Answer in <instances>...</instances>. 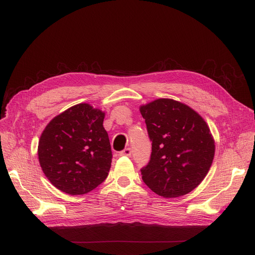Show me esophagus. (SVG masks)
I'll use <instances>...</instances> for the list:
<instances>
[{"label":"esophagus","instance_id":"obj_1","mask_svg":"<svg viewBox=\"0 0 255 255\" xmlns=\"http://www.w3.org/2000/svg\"><path fill=\"white\" fill-rule=\"evenodd\" d=\"M131 153H132V150H131V148H125L124 150H122V151L120 152V155L131 156Z\"/></svg>","mask_w":255,"mask_h":255}]
</instances>
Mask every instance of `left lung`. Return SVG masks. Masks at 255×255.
I'll return each mask as SVG.
<instances>
[{
  "label": "left lung",
  "instance_id": "left-lung-1",
  "mask_svg": "<svg viewBox=\"0 0 255 255\" xmlns=\"http://www.w3.org/2000/svg\"><path fill=\"white\" fill-rule=\"evenodd\" d=\"M151 155L140 169L143 182L163 197L189 193L208 173L214 140L200 115L184 104L158 99L140 107Z\"/></svg>",
  "mask_w": 255,
  "mask_h": 255
}]
</instances>
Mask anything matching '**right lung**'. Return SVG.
Returning a JSON list of instances; mask_svg holds the SVG:
<instances>
[{
	"instance_id": "obj_1",
	"label": "right lung",
	"mask_w": 255,
	"mask_h": 255,
	"mask_svg": "<svg viewBox=\"0 0 255 255\" xmlns=\"http://www.w3.org/2000/svg\"><path fill=\"white\" fill-rule=\"evenodd\" d=\"M104 118L101 110L79 104L55 117L43 131L37 149L40 165L61 191L85 194L106 180L112 151Z\"/></svg>"
}]
</instances>
